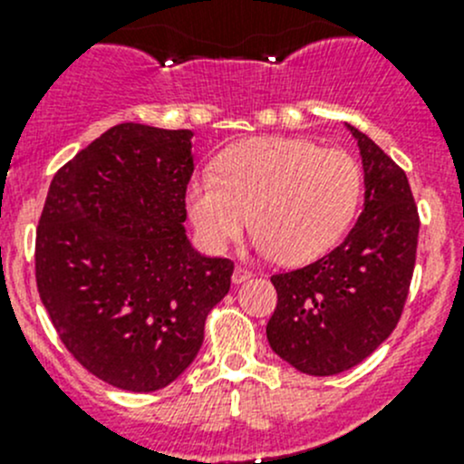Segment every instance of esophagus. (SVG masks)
<instances>
[{
	"mask_svg": "<svg viewBox=\"0 0 464 464\" xmlns=\"http://www.w3.org/2000/svg\"><path fill=\"white\" fill-rule=\"evenodd\" d=\"M251 276H254V274H251L249 269H245V266H236V269H233V283H236V285L246 283Z\"/></svg>",
	"mask_w": 464,
	"mask_h": 464,
	"instance_id": "esophagus-1",
	"label": "esophagus"
}]
</instances>
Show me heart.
I'll list each match as a JSON object with an SVG mask.
<instances>
[{"label": "heart", "instance_id": "obj_1", "mask_svg": "<svg viewBox=\"0 0 464 464\" xmlns=\"http://www.w3.org/2000/svg\"><path fill=\"white\" fill-rule=\"evenodd\" d=\"M362 199V168L343 150L305 139L256 137L224 150L215 175L190 181L186 208L208 251H222L242 228L285 265L321 258L343 236Z\"/></svg>", "mask_w": 464, "mask_h": 464}]
</instances>
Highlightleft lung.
<instances>
[{
  "mask_svg": "<svg viewBox=\"0 0 464 464\" xmlns=\"http://www.w3.org/2000/svg\"><path fill=\"white\" fill-rule=\"evenodd\" d=\"M363 161V210L343 242L301 269L271 276L278 303L266 339L305 375L327 377L362 363L404 312L418 251L420 215L406 172L348 125Z\"/></svg>",
  "mask_w": 464,
  "mask_h": 464,
  "instance_id": "1",
  "label": "left lung"
}]
</instances>
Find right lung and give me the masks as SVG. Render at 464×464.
I'll use <instances>...</instances> for the list:
<instances>
[{"mask_svg": "<svg viewBox=\"0 0 464 464\" xmlns=\"http://www.w3.org/2000/svg\"><path fill=\"white\" fill-rule=\"evenodd\" d=\"M190 130L121 123L55 172L35 283L64 348L110 386L152 392L198 357L233 262L186 237Z\"/></svg>", "mask_w": 464, "mask_h": 464, "instance_id": "obj_1", "label": "right lung"}]
</instances>
